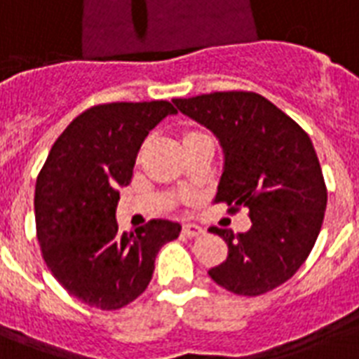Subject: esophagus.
I'll return each mask as SVG.
<instances>
[{
    "instance_id": "34e87169",
    "label": "esophagus",
    "mask_w": 359,
    "mask_h": 359,
    "mask_svg": "<svg viewBox=\"0 0 359 359\" xmlns=\"http://www.w3.org/2000/svg\"><path fill=\"white\" fill-rule=\"evenodd\" d=\"M205 231H203V227H199V225L196 224H186L184 227H182V235L188 236V238H194V236H199L203 235Z\"/></svg>"
}]
</instances>
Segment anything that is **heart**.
<instances>
[{"label": "heart", "instance_id": "1", "mask_svg": "<svg viewBox=\"0 0 359 359\" xmlns=\"http://www.w3.org/2000/svg\"><path fill=\"white\" fill-rule=\"evenodd\" d=\"M196 135H205V134H201V132H188V134L184 135V140H190V137H196Z\"/></svg>", "mask_w": 359, "mask_h": 359}]
</instances>
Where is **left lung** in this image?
<instances>
[{
    "label": "left lung",
    "mask_w": 359,
    "mask_h": 359,
    "mask_svg": "<svg viewBox=\"0 0 359 359\" xmlns=\"http://www.w3.org/2000/svg\"><path fill=\"white\" fill-rule=\"evenodd\" d=\"M173 104L224 149L214 201L227 203L231 212L250 208V231L210 229L229 253L208 276L242 296L276 289L306 262L323 227L328 191L309 135L257 93H210Z\"/></svg>",
    "instance_id": "obj_1"
}]
</instances>
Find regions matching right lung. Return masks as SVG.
Here are the masks:
<instances>
[{"mask_svg":"<svg viewBox=\"0 0 359 359\" xmlns=\"http://www.w3.org/2000/svg\"><path fill=\"white\" fill-rule=\"evenodd\" d=\"M173 114L168 100L93 106L59 135L36 177L42 257L87 306L114 311L134 302L151 283L160 248L179 236L180 225L169 219H151L135 233H121L115 219L141 143Z\"/></svg>","mask_w":359,"mask_h":359,"instance_id":"add662e5","label":"right lung"}]
</instances>
